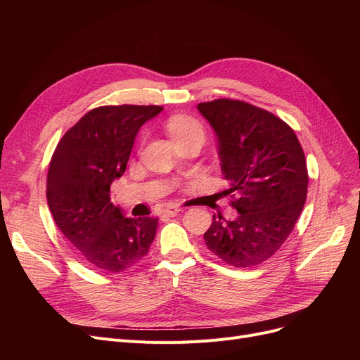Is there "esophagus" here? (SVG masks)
Returning a JSON list of instances; mask_svg holds the SVG:
<instances>
[{
  "mask_svg": "<svg viewBox=\"0 0 360 360\" xmlns=\"http://www.w3.org/2000/svg\"><path fill=\"white\" fill-rule=\"evenodd\" d=\"M181 210H183V209H181L180 205L169 204V205L165 207V209H163V213H165L167 216H176V214H179Z\"/></svg>",
  "mask_w": 360,
  "mask_h": 360,
  "instance_id": "1",
  "label": "esophagus"
}]
</instances>
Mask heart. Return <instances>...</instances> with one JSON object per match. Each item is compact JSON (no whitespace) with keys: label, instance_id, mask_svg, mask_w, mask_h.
I'll return each mask as SVG.
<instances>
[{"label":"heart","instance_id":"b5f03b06","mask_svg":"<svg viewBox=\"0 0 360 360\" xmlns=\"http://www.w3.org/2000/svg\"><path fill=\"white\" fill-rule=\"evenodd\" d=\"M168 132L171 138H176L186 134H192V132L201 134V127L193 118L177 115V117H172L168 122Z\"/></svg>","mask_w":360,"mask_h":360}]
</instances>
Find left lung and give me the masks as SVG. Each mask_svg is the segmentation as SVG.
Segmentation results:
<instances>
[{
	"label": "left lung",
	"instance_id": "obj_1",
	"mask_svg": "<svg viewBox=\"0 0 360 360\" xmlns=\"http://www.w3.org/2000/svg\"><path fill=\"white\" fill-rule=\"evenodd\" d=\"M217 136L221 171L228 180L233 221L213 214L207 248L226 264L252 267L287 240L308 192V169L294 130L269 111L242 101L200 103Z\"/></svg>",
	"mask_w": 360,
	"mask_h": 360
}]
</instances>
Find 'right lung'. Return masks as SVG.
Here are the masks:
<instances>
[{
  "mask_svg": "<svg viewBox=\"0 0 360 360\" xmlns=\"http://www.w3.org/2000/svg\"><path fill=\"white\" fill-rule=\"evenodd\" d=\"M163 108L101 106L70 127L53 151L46 198L58 230L86 264L118 274L147 254L156 217H126L111 202L114 180L126 171L136 134Z\"/></svg>",
  "mask_w": 360,
  "mask_h": 360,
  "instance_id": "right-lung-1",
  "label": "right lung"
}]
</instances>
